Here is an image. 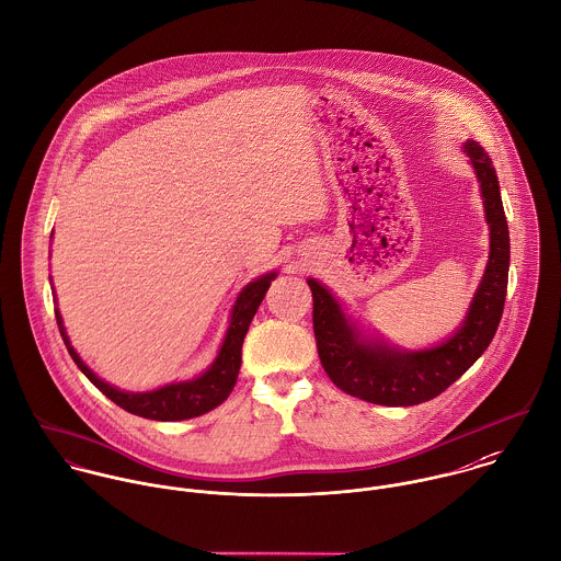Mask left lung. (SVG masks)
I'll use <instances>...</instances> for the list:
<instances>
[{"label": "left lung", "instance_id": "obj_1", "mask_svg": "<svg viewBox=\"0 0 561 561\" xmlns=\"http://www.w3.org/2000/svg\"><path fill=\"white\" fill-rule=\"evenodd\" d=\"M463 151L481 184L485 221L490 225V255L468 317L455 336L438 346L410 353L364 340L332 293L317 279H308L321 364L337 388L351 397L390 408L425 403L457 381L496 334L507 293L510 229L490 156L474 140H468Z\"/></svg>", "mask_w": 561, "mask_h": 561}]
</instances>
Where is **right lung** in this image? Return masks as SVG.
<instances>
[{
    "label": "right lung",
    "instance_id": "right-lung-1",
    "mask_svg": "<svg viewBox=\"0 0 561 561\" xmlns=\"http://www.w3.org/2000/svg\"><path fill=\"white\" fill-rule=\"evenodd\" d=\"M277 273H268L262 275L260 279L251 282L249 286L242 288V293L238 295L233 310H231V321L225 334L224 346L215 359V364L199 377L191 379V381H180V383H171L151 392H123L116 390L111 383L102 381L76 353V348L71 346L69 336L62 328V319L56 312V321H58V330L60 336L67 344L69 355L73 357V362L78 364V368L91 379V383L95 388H100L111 401H114L118 408H123L129 414L149 419V421H186V419H195L202 416L215 408H219L225 399L229 397V392L236 386V377L240 370V353H242V340L247 336V330L251 325L253 314L257 312V306L262 304L271 282L275 279Z\"/></svg>",
    "mask_w": 561,
    "mask_h": 561
}]
</instances>
